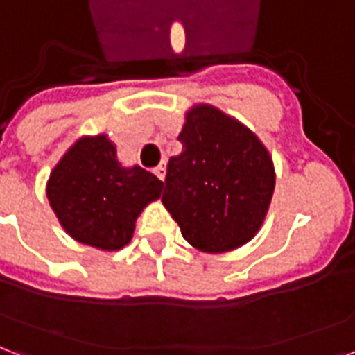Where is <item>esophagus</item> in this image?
<instances>
[{
	"mask_svg": "<svg viewBox=\"0 0 355 355\" xmlns=\"http://www.w3.org/2000/svg\"><path fill=\"white\" fill-rule=\"evenodd\" d=\"M153 174L157 175L161 181H164V175H166V163H161L157 168H153Z\"/></svg>",
	"mask_w": 355,
	"mask_h": 355,
	"instance_id": "34e87169",
	"label": "esophagus"
}]
</instances>
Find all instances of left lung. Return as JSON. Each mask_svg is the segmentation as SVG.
<instances>
[{
  "instance_id": "1",
  "label": "left lung",
  "mask_w": 355,
  "mask_h": 355,
  "mask_svg": "<svg viewBox=\"0 0 355 355\" xmlns=\"http://www.w3.org/2000/svg\"><path fill=\"white\" fill-rule=\"evenodd\" d=\"M170 157L163 203L181 235L200 252L222 254L259 232L276 172L254 131L207 103L189 109Z\"/></svg>"
}]
</instances>
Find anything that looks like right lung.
<instances>
[{
	"label": "right lung",
	"instance_id": "obj_1",
	"mask_svg": "<svg viewBox=\"0 0 355 355\" xmlns=\"http://www.w3.org/2000/svg\"><path fill=\"white\" fill-rule=\"evenodd\" d=\"M163 181L140 166L118 163L107 135L81 137L49 174L46 194L64 232L78 243L120 250L131 241L135 222L155 202Z\"/></svg>",
	"mask_w": 355,
	"mask_h": 355
}]
</instances>
